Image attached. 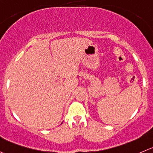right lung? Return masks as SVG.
Segmentation results:
<instances>
[{"instance_id": "add662e5", "label": "right lung", "mask_w": 153, "mask_h": 153, "mask_svg": "<svg viewBox=\"0 0 153 153\" xmlns=\"http://www.w3.org/2000/svg\"><path fill=\"white\" fill-rule=\"evenodd\" d=\"M61 124H62V123H61Z\"/></svg>"}]
</instances>
